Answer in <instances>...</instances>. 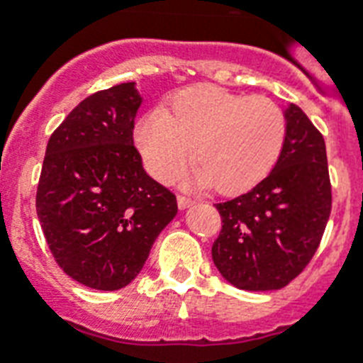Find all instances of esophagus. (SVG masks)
<instances>
[{"label":"esophagus","mask_w":363,"mask_h":363,"mask_svg":"<svg viewBox=\"0 0 363 363\" xmlns=\"http://www.w3.org/2000/svg\"><path fill=\"white\" fill-rule=\"evenodd\" d=\"M192 203V199L186 198V196H177V205H179V209H188Z\"/></svg>","instance_id":"esophagus-1"}]
</instances>
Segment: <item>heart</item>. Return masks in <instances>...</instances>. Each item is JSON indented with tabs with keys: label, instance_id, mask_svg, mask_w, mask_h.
Listing matches in <instances>:
<instances>
[{
	"label": "heart",
	"instance_id": "heart-1",
	"mask_svg": "<svg viewBox=\"0 0 363 363\" xmlns=\"http://www.w3.org/2000/svg\"><path fill=\"white\" fill-rule=\"evenodd\" d=\"M133 139L147 169L162 181L177 175L190 156L194 184L216 192H245L264 179L281 156L286 116L275 101L241 96L218 86L177 94L169 109L148 113Z\"/></svg>",
	"mask_w": 363,
	"mask_h": 363
}]
</instances>
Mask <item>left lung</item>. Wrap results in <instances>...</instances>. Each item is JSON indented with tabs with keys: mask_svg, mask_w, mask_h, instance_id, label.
Segmentation results:
<instances>
[{
	"mask_svg": "<svg viewBox=\"0 0 363 363\" xmlns=\"http://www.w3.org/2000/svg\"><path fill=\"white\" fill-rule=\"evenodd\" d=\"M286 139L275 167L252 190L216 203L220 235L213 262L230 284L250 292L279 290L307 267L332 213L326 143L290 104Z\"/></svg>",
	"mask_w": 363,
	"mask_h": 363,
	"instance_id": "1",
	"label": "left lung"
}]
</instances>
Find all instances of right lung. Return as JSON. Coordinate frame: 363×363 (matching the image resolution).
<instances>
[{
    "mask_svg": "<svg viewBox=\"0 0 363 363\" xmlns=\"http://www.w3.org/2000/svg\"><path fill=\"white\" fill-rule=\"evenodd\" d=\"M143 98L124 82L82 99L48 139L37 216L56 264L88 288L121 290L143 269L177 198L143 169L133 122Z\"/></svg>",
    "mask_w": 363,
    "mask_h": 363,
    "instance_id": "right-lung-1",
    "label": "right lung"
}]
</instances>
